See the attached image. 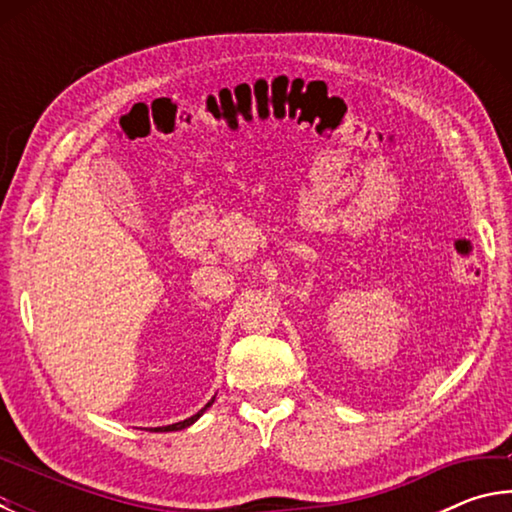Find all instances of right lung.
Listing matches in <instances>:
<instances>
[{
  "instance_id": "right-lung-1",
  "label": "right lung",
  "mask_w": 512,
  "mask_h": 512,
  "mask_svg": "<svg viewBox=\"0 0 512 512\" xmlns=\"http://www.w3.org/2000/svg\"><path fill=\"white\" fill-rule=\"evenodd\" d=\"M212 402H214V400L207 402L201 411H198L196 415H192V418H187V420H183V422H176V424H167V427H155V429H151V431H180V429H187L189 424H194L198 418H201V415H203L207 409H210Z\"/></svg>"
}]
</instances>
